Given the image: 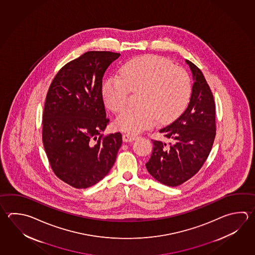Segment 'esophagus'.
<instances>
[{
  "instance_id": "esophagus-1",
  "label": "esophagus",
  "mask_w": 255,
  "mask_h": 255,
  "mask_svg": "<svg viewBox=\"0 0 255 255\" xmlns=\"http://www.w3.org/2000/svg\"><path fill=\"white\" fill-rule=\"evenodd\" d=\"M138 138V136H135V135L130 134V133H125L123 135V139L125 142H128V141H132Z\"/></svg>"
}]
</instances>
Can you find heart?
<instances>
[{
  "label": "heart",
  "mask_w": 255,
  "mask_h": 255,
  "mask_svg": "<svg viewBox=\"0 0 255 255\" xmlns=\"http://www.w3.org/2000/svg\"><path fill=\"white\" fill-rule=\"evenodd\" d=\"M120 77H112L103 87V98L112 112L124 110L130 92H138V107L125 110L116 127L139 133L157 122L167 124L180 115L191 95V82L183 68L173 67L167 58L147 55L135 58L121 67Z\"/></svg>",
  "instance_id": "1"
}]
</instances>
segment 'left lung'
I'll return each instance as SVG.
<instances>
[{
  "label": "left lung",
  "mask_w": 255,
  "mask_h": 255,
  "mask_svg": "<svg viewBox=\"0 0 255 255\" xmlns=\"http://www.w3.org/2000/svg\"><path fill=\"white\" fill-rule=\"evenodd\" d=\"M193 75L192 94L187 109L159 132L172 140L169 145L152 139L149 173L168 187H177L192 178L211 151L216 137V104L203 73L186 60Z\"/></svg>",
  "instance_id": "8db88e82"
}]
</instances>
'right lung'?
<instances>
[{
  "instance_id": "add662e5",
  "label": "right lung",
  "mask_w": 255,
  "mask_h": 255,
  "mask_svg": "<svg viewBox=\"0 0 255 255\" xmlns=\"http://www.w3.org/2000/svg\"><path fill=\"white\" fill-rule=\"evenodd\" d=\"M121 54L88 51L67 63L48 88L42 119V141L55 175L75 188L105 178L123 142L120 132L101 134L106 117L102 79Z\"/></svg>"
}]
</instances>
